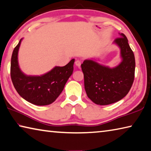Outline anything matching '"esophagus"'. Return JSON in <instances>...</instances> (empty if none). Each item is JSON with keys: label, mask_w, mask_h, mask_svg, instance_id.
Wrapping results in <instances>:
<instances>
[{"label": "esophagus", "mask_w": 151, "mask_h": 151, "mask_svg": "<svg viewBox=\"0 0 151 151\" xmlns=\"http://www.w3.org/2000/svg\"><path fill=\"white\" fill-rule=\"evenodd\" d=\"M75 65H76V66H77L78 67H80L81 65V62L80 60H76L75 61Z\"/></svg>", "instance_id": "34e87169"}]
</instances>
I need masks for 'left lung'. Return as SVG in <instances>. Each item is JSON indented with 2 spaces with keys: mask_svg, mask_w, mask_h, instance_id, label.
Returning a JSON list of instances; mask_svg holds the SVG:
<instances>
[{
  "mask_svg": "<svg viewBox=\"0 0 151 151\" xmlns=\"http://www.w3.org/2000/svg\"><path fill=\"white\" fill-rule=\"evenodd\" d=\"M114 40L121 48L122 62L114 68L101 65L92 60L81 65L86 94L96 104L107 105L121 100L133 83L135 70L134 53L124 34Z\"/></svg>",
  "mask_w": 151,
  "mask_h": 151,
  "instance_id": "obj_1",
  "label": "left lung"
}]
</instances>
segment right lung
Returning <instances> with one entry per match:
<instances>
[{"label": "right lung", "instance_id": "obj_1", "mask_svg": "<svg viewBox=\"0 0 151 151\" xmlns=\"http://www.w3.org/2000/svg\"><path fill=\"white\" fill-rule=\"evenodd\" d=\"M22 39L12 52L11 76L12 84L19 95L35 105L52 103L62 93L68 78L73 72L75 59L64 66H55L41 76H27L20 70L18 63V52Z\"/></svg>", "mask_w": 151, "mask_h": 151}]
</instances>
